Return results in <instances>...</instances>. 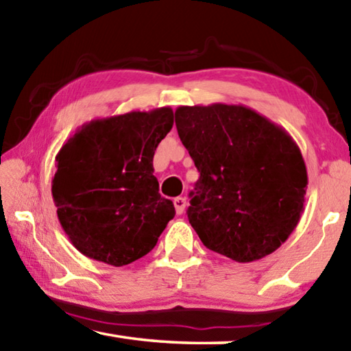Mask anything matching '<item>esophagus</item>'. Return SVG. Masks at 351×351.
<instances>
[{
    "label": "esophagus",
    "instance_id": "esophagus-1",
    "mask_svg": "<svg viewBox=\"0 0 351 351\" xmlns=\"http://www.w3.org/2000/svg\"><path fill=\"white\" fill-rule=\"evenodd\" d=\"M173 204H175V209H176V213L178 215H181V213L186 210V206H187V201L186 198L182 197H178L173 199Z\"/></svg>",
    "mask_w": 351,
    "mask_h": 351
}]
</instances>
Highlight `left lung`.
<instances>
[{
	"label": "left lung",
	"mask_w": 351,
	"mask_h": 351,
	"mask_svg": "<svg viewBox=\"0 0 351 351\" xmlns=\"http://www.w3.org/2000/svg\"><path fill=\"white\" fill-rule=\"evenodd\" d=\"M199 180L189 223L213 252L249 263L280 247L304 212L306 165L287 130L245 105L178 106Z\"/></svg>",
	"instance_id": "left-lung-1"
}]
</instances>
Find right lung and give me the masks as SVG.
I'll return each instance as SVG.
<instances>
[{
    "instance_id": "obj_1",
    "label": "right lung",
    "mask_w": 351,
    "mask_h": 351,
    "mask_svg": "<svg viewBox=\"0 0 351 351\" xmlns=\"http://www.w3.org/2000/svg\"><path fill=\"white\" fill-rule=\"evenodd\" d=\"M171 127L170 106L94 119L57 153V217L85 257L123 266L156 246L175 206L159 193L153 156Z\"/></svg>"
}]
</instances>
